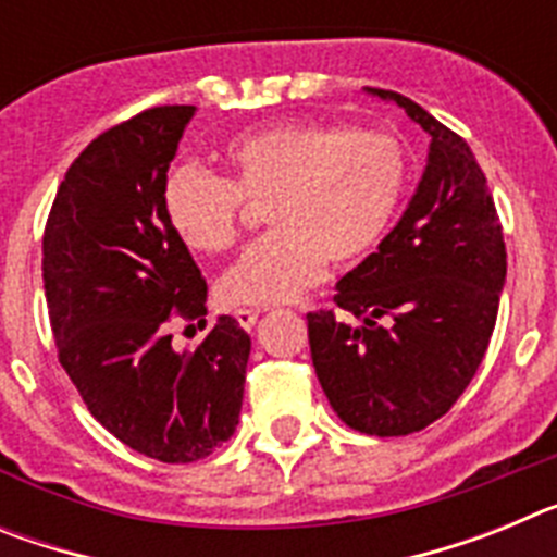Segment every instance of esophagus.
<instances>
[{"label": "esophagus", "mask_w": 557, "mask_h": 557, "mask_svg": "<svg viewBox=\"0 0 557 557\" xmlns=\"http://www.w3.org/2000/svg\"><path fill=\"white\" fill-rule=\"evenodd\" d=\"M234 318H236V323H239V326L243 329H250L256 323V318H259V309H234Z\"/></svg>", "instance_id": "esophagus-1"}]
</instances>
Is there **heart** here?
<instances>
[{
    "mask_svg": "<svg viewBox=\"0 0 557 557\" xmlns=\"http://www.w3.org/2000/svg\"><path fill=\"white\" fill-rule=\"evenodd\" d=\"M225 178L195 164L161 184L170 231L195 253H223L243 231L245 200L273 225L220 275L225 304L275 307L321 282L326 264L366 259L396 220L410 161L393 136L337 122H278L231 139Z\"/></svg>",
    "mask_w": 557,
    "mask_h": 557,
    "instance_id": "1",
    "label": "heart"
}]
</instances>
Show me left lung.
<instances>
[{
    "mask_svg": "<svg viewBox=\"0 0 557 557\" xmlns=\"http://www.w3.org/2000/svg\"><path fill=\"white\" fill-rule=\"evenodd\" d=\"M432 136L430 164L405 218L376 253L343 275L339 312L307 314L312 366L351 430L412 435L451 410L494 334L508 273L499 214L462 136L385 88Z\"/></svg>",
    "mask_w": 557,
    "mask_h": 557,
    "instance_id": "8db88e82",
    "label": "left lung"
}]
</instances>
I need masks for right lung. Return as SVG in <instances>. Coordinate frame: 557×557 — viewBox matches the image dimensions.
<instances>
[{"instance_id":"1","label":"right lung","mask_w":557,"mask_h":557,"mask_svg":"<svg viewBox=\"0 0 557 557\" xmlns=\"http://www.w3.org/2000/svg\"><path fill=\"white\" fill-rule=\"evenodd\" d=\"M195 106H156L72 161L44 225V293L58 362L88 412L161 462L209 457L239 424L250 337L223 314L195 348L172 318L203 321L206 278L161 211V184Z\"/></svg>"}]
</instances>
